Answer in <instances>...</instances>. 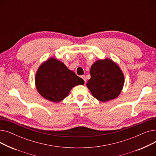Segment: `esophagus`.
<instances>
[{
  "label": "esophagus",
  "mask_w": 156,
  "mask_h": 156,
  "mask_svg": "<svg viewBox=\"0 0 156 156\" xmlns=\"http://www.w3.org/2000/svg\"><path fill=\"white\" fill-rule=\"evenodd\" d=\"M81 78H83V80L85 81V82L86 83V81H87V78H86V77H85V75H83V76H81Z\"/></svg>",
  "instance_id": "obj_1"
}]
</instances>
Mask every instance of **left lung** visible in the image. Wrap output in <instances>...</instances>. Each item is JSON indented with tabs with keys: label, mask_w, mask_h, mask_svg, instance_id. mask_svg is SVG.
Here are the masks:
<instances>
[{
	"label": "left lung",
	"mask_w": 156,
	"mask_h": 156,
	"mask_svg": "<svg viewBox=\"0 0 156 156\" xmlns=\"http://www.w3.org/2000/svg\"><path fill=\"white\" fill-rule=\"evenodd\" d=\"M91 78L87 87L96 99L102 102L118 97L125 83V77L119 66L105 58L95 61L90 68Z\"/></svg>",
	"instance_id": "obj_1"
}]
</instances>
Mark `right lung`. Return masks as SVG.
I'll use <instances>...</instances> for the list:
<instances>
[{
    "label": "right lung",
    "instance_id": "add662e5",
    "mask_svg": "<svg viewBox=\"0 0 156 156\" xmlns=\"http://www.w3.org/2000/svg\"><path fill=\"white\" fill-rule=\"evenodd\" d=\"M35 81L40 95L55 103L64 99L72 88L85 83L62 62L54 57H50L40 66Z\"/></svg>",
    "mask_w": 156,
    "mask_h": 156
}]
</instances>
